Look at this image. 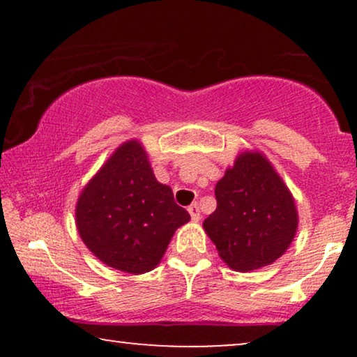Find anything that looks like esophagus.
<instances>
[{"label":"esophagus","mask_w":357,"mask_h":357,"mask_svg":"<svg viewBox=\"0 0 357 357\" xmlns=\"http://www.w3.org/2000/svg\"><path fill=\"white\" fill-rule=\"evenodd\" d=\"M188 213H190V216H192V221H199V206L197 203H193V204H190L188 206Z\"/></svg>","instance_id":"esophagus-1"}]
</instances>
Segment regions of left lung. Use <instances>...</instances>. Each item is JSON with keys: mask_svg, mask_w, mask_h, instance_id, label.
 Listing matches in <instances>:
<instances>
[{"mask_svg": "<svg viewBox=\"0 0 357 357\" xmlns=\"http://www.w3.org/2000/svg\"><path fill=\"white\" fill-rule=\"evenodd\" d=\"M214 193L218 208L203 229L231 270H260L284 255L299 214L291 190L261 151L237 154Z\"/></svg>", "mask_w": 357, "mask_h": 357, "instance_id": "left-lung-1", "label": "left lung"}]
</instances>
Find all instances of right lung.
Wrapping results in <instances>:
<instances>
[{"mask_svg":"<svg viewBox=\"0 0 357 357\" xmlns=\"http://www.w3.org/2000/svg\"><path fill=\"white\" fill-rule=\"evenodd\" d=\"M84 245L107 266L130 275L154 270L190 214L158 182L144 146L128 139L97 170L76 203Z\"/></svg>","mask_w":357,"mask_h":357,"instance_id":"1","label":"right lung"}]
</instances>
